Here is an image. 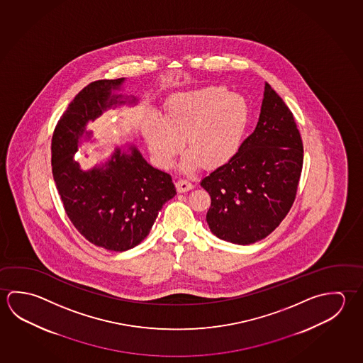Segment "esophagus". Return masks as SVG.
Instances as JSON below:
<instances>
[{
  "instance_id": "34e87169",
  "label": "esophagus",
  "mask_w": 363,
  "mask_h": 363,
  "mask_svg": "<svg viewBox=\"0 0 363 363\" xmlns=\"http://www.w3.org/2000/svg\"><path fill=\"white\" fill-rule=\"evenodd\" d=\"M194 187V184H191L190 181L187 179H179L176 182V189L179 192H186V191L191 190Z\"/></svg>"
}]
</instances>
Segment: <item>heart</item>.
Returning <instances> with one entry per match:
<instances>
[{"label":"heart","mask_w":363,"mask_h":363,"mask_svg":"<svg viewBox=\"0 0 363 363\" xmlns=\"http://www.w3.org/2000/svg\"><path fill=\"white\" fill-rule=\"evenodd\" d=\"M163 122L147 117L143 134L154 160L169 168L182 147L189 149L182 166L191 171L224 166L238 153L250 121L245 98L223 86L176 93L167 99Z\"/></svg>","instance_id":"1"}]
</instances>
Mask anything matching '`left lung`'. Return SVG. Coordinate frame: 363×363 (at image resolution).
Wrapping results in <instances>:
<instances>
[{
    "label": "left lung",
    "mask_w": 363,
    "mask_h": 363,
    "mask_svg": "<svg viewBox=\"0 0 363 363\" xmlns=\"http://www.w3.org/2000/svg\"><path fill=\"white\" fill-rule=\"evenodd\" d=\"M303 166V144L291 109L265 84L257 126L238 153L201 181L216 237L250 245L270 235L292 208Z\"/></svg>",
    "instance_id": "8db88e82"
}]
</instances>
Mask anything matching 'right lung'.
Instances as JSON below:
<instances>
[{
  "label": "right lung",
  "instance_id": "1",
  "mask_svg": "<svg viewBox=\"0 0 363 363\" xmlns=\"http://www.w3.org/2000/svg\"><path fill=\"white\" fill-rule=\"evenodd\" d=\"M123 79L96 80L71 101L52 135V174L74 227L93 245L126 251L150 232L163 203L176 195L172 177L155 169L138 149H116L106 168L84 172L74 160L88 121L117 103Z\"/></svg>",
  "mask_w": 363,
  "mask_h": 363
}]
</instances>
